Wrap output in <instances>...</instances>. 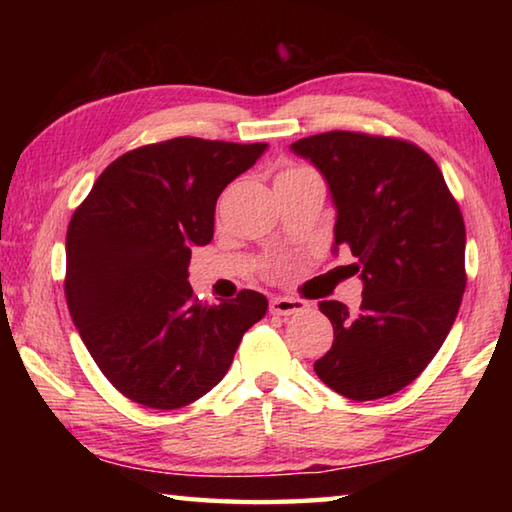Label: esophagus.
I'll return each instance as SVG.
<instances>
[{"mask_svg": "<svg viewBox=\"0 0 512 512\" xmlns=\"http://www.w3.org/2000/svg\"><path fill=\"white\" fill-rule=\"evenodd\" d=\"M309 305L305 300L300 298H287V296H277L271 298L268 302V311H271L273 316H291V314H300V311H305Z\"/></svg>", "mask_w": 512, "mask_h": 512, "instance_id": "obj_1", "label": "esophagus"}]
</instances>
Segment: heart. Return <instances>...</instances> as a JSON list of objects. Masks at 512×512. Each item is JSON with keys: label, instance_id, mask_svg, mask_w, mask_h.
Segmentation results:
<instances>
[{"label": "heart", "instance_id": "b5f03b06", "mask_svg": "<svg viewBox=\"0 0 512 512\" xmlns=\"http://www.w3.org/2000/svg\"><path fill=\"white\" fill-rule=\"evenodd\" d=\"M300 171H307L305 167H289V169H282L277 173V178H284V176H293V173H300Z\"/></svg>", "mask_w": 512, "mask_h": 512}]
</instances>
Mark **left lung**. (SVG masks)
<instances>
[{"instance_id": "obj_1", "label": "left lung", "mask_w": 512, "mask_h": 512, "mask_svg": "<svg viewBox=\"0 0 512 512\" xmlns=\"http://www.w3.org/2000/svg\"><path fill=\"white\" fill-rule=\"evenodd\" d=\"M291 149L323 173L336 205L334 250L348 246L363 300L350 316L320 302L334 343L316 375L343 397L379 400L436 357L465 291V223L443 173L413 142L329 131Z\"/></svg>"}]
</instances>
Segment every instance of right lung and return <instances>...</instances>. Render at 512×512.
I'll list each match as a JSON object with an SVG mask.
<instances>
[{
  "label": "right lung",
  "mask_w": 512,
  "mask_h": 512,
  "mask_svg": "<svg viewBox=\"0 0 512 512\" xmlns=\"http://www.w3.org/2000/svg\"><path fill=\"white\" fill-rule=\"evenodd\" d=\"M266 151L173 137L108 164L67 228L65 298L94 363L121 395L180 409L210 393L268 300L244 289L205 305L187 282L214 237L216 198Z\"/></svg>",
  "instance_id": "1"
}]
</instances>
